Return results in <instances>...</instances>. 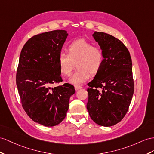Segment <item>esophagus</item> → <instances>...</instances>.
<instances>
[{"label": "esophagus", "mask_w": 154, "mask_h": 154, "mask_svg": "<svg viewBox=\"0 0 154 154\" xmlns=\"http://www.w3.org/2000/svg\"><path fill=\"white\" fill-rule=\"evenodd\" d=\"M82 88V86L80 85H75V90H78L79 89H80Z\"/></svg>", "instance_id": "34e87169"}]
</instances>
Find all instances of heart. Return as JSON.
Segmentation results:
<instances>
[{"mask_svg":"<svg viewBox=\"0 0 154 154\" xmlns=\"http://www.w3.org/2000/svg\"><path fill=\"white\" fill-rule=\"evenodd\" d=\"M103 62V50L85 39H77L69 43L68 54L62 52L58 58L60 73L66 77L71 75L76 64L78 69L69 79L72 83L76 85L87 81L90 74H97Z\"/></svg>","mask_w":154,"mask_h":154,"instance_id":"heart-1","label":"heart"}]
</instances>
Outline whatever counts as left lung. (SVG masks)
I'll return each instance as SVG.
<instances>
[{
	"mask_svg": "<svg viewBox=\"0 0 154 154\" xmlns=\"http://www.w3.org/2000/svg\"><path fill=\"white\" fill-rule=\"evenodd\" d=\"M104 54L100 72L88 83L86 108L97 124L110 127L127 113L134 92L130 53L120 39L101 32L93 34Z\"/></svg>",
	"mask_w": 154,
	"mask_h": 154,
	"instance_id": "1",
	"label": "left lung"
}]
</instances>
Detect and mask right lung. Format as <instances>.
Masks as SVG:
<instances>
[{"label":"right lung","instance_id":"1","mask_svg":"<svg viewBox=\"0 0 154 154\" xmlns=\"http://www.w3.org/2000/svg\"><path fill=\"white\" fill-rule=\"evenodd\" d=\"M68 36L66 30L34 35L21 50L16 85L22 107L31 119L45 126H54L64 119L70 96L75 92L62 81L58 58Z\"/></svg>","mask_w":154,"mask_h":154}]
</instances>
